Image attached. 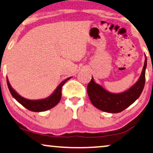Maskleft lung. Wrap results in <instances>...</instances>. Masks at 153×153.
<instances>
[{
  "instance_id": "1",
  "label": "left lung",
  "mask_w": 153,
  "mask_h": 153,
  "mask_svg": "<svg viewBox=\"0 0 153 153\" xmlns=\"http://www.w3.org/2000/svg\"><path fill=\"white\" fill-rule=\"evenodd\" d=\"M145 62L141 76L138 81L128 90L123 93H113L104 89L101 85L94 81L92 77L87 87L88 95L94 106L98 109L108 113H119L132 104L143 91L146 81V70L147 58L145 55Z\"/></svg>"
}]
</instances>
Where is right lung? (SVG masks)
Listing matches in <instances>:
<instances>
[{
  "mask_svg": "<svg viewBox=\"0 0 153 153\" xmlns=\"http://www.w3.org/2000/svg\"><path fill=\"white\" fill-rule=\"evenodd\" d=\"M71 78H72V76L65 79L64 81H62V82L58 85L57 88H56L55 91L52 93L51 95H50L49 97L40 100L26 99V98L21 96L19 94H18V93H16L15 90H14L13 88L11 86V85H10V81L8 80L7 77V83L10 93H11L12 97H13L19 103H20L22 106H24L25 108L31 111L41 112L49 110L50 108H53L55 106L57 105L58 102H60V99H61L62 86L66 83V81H68L69 79H70Z\"/></svg>",
  "mask_w": 153,
  "mask_h": 153,
  "instance_id": "right-lung-1",
  "label": "right lung"
}]
</instances>
